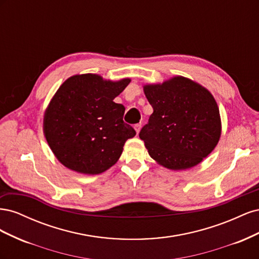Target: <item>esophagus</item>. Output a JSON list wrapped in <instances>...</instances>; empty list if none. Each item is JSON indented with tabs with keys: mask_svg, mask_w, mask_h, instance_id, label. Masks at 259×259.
Masks as SVG:
<instances>
[{
	"mask_svg": "<svg viewBox=\"0 0 259 259\" xmlns=\"http://www.w3.org/2000/svg\"><path fill=\"white\" fill-rule=\"evenodd\" d=\"M140 127H142V124H140V123H138V124H135V125H134V128H135V131H136L137 134H139Z\"/></svg>",
	"mask_w": 259,
	"mask_h": 259,
	"instance_id": "obj_1",
	"label": "esophagus"
}]
</instances>
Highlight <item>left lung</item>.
Segmentation results:
<instances>
[{
    "label": "left lung",
    "mask_w": 259,
    "mask_h": 259,
    "mask_svg": "<svg viewBox=\"0 0 259 259\" xmlns=\"http://www.w3.org/2000/svg\"><path fill=\"white\" fill-rule=\"evenodd\" d=\"M153 113L139 133L151 158L169 169L199 164L214 150L222 133L219 109L211 94L183 76L146 85Z\"/></svg>",
    "instance_id": "8db88e82"
}]
</instances>
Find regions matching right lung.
Listing matches in <instances>:
<instances>
[{"label":"right lung","instance_id":"obj_1","mask_svg":"<svg viewBox=\"0 0 259 259\" xmlns=\"http://www.w3.org/2000/svg\"><path fill=\"white\" fill-rule=\"evenodd\" d=\"M130 82L81 74L69 77L58 89L45 111L43 130L52 151L66 167L95 175L119 160L125 142L136 132L123 121L124 106L113 99Z\"/></svg>","mask_w":259,"mask_h":259}]
</instances>
